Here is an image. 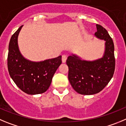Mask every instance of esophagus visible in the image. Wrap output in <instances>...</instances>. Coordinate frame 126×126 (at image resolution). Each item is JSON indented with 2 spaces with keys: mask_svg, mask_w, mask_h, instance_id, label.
I'll return each mask as SVG.
<instances>
[{
  "mask_svg": "<svg viewBox=\"0 0 126 126\" xmlns=\"http://www.w3.org/2000/svg\"><path fill=\"white\" fill-rule=\"evenodd\" d=\"M66 60H67V57H66V55H63L62 58V62H63V63H65Z\"/></svg>",
  "mask_w": 126,
  "mask_h": 126,
  "instance_id": "1",
  "label": "esophagus"
}]
</instances>
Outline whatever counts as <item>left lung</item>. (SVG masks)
<instances>
[{
  "label": "left lung",
  "instance_id": "obj_1",
  "mask_svg": "<svg viewBox=\"0 0 126 126\" xmlns=\"http://www.w3.org/2000/svg\"><path fill=\"white\" fill-rule=\"evenodd\" d=\"M95 36L105 41L103 56L93 61L81 60L75 54L66 60L68 80L75 90L81 95H94L102 90L112 78L115 70L114 45L105 28L97 24Z\"/></svg>",
  "mask_w": 126,
  "mask_h": 126
}]
</instances>
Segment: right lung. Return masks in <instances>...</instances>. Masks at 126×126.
Segmentation results:
<instances>
[{
    "label": "right lung",
    "mask_w": 126,
    "mask_h": 126,
    "mask_svg": "<svg viewBox=\"0 0 126 126\" xmlns=\"http://www.w3.org/2000/svg\"><path fill=\"white\" fill-rule=\"evenodd\" d=\"M22 26L17 30L10 40L7 57L9 73L24 92L29 95L43 94L49 88L53 75L62 64V56L38 62L25 58L19 51L17 41Z\"/></svg>",
    "instance_id": "add662e5"
}]
</instances>
